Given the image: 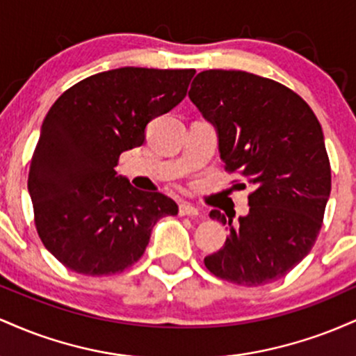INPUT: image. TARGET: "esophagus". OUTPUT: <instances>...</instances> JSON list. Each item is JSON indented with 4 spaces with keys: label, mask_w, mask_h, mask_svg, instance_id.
Instances as JSON below:
<instances>
[{
    "label": "esophagus",
    "mask_w": 356,
    "mask_h": 356,
    "mask_svg": "<svg viewBox=\"0 0 356 356\" xmlns=\"http://www.w3.org/2000/svg\"><path fill=\"white\" fill-rule=\"evenodd\" d=\"M179 214H181V216H191V218H197L201 212H199L197 207L192 206V204L182 202V204H179Z\"/></svg>",
    "instance_id": "esophagus-1"
}]
</instances>
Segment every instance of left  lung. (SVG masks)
Masks as SVG:
<instances>
[{
	"label": "left lung",
	"instance_id": "obj_1",
	"mask_svg": "<svg viewBox=\"0 0 356 356\" xmlns=\"http://www.w3.org/2000/svg\"><path fill=\"white\" fill-rule=\"evenodd\" d=\"M189 99L218 129L224 169L251 186L238 222L211 211L229 238L204 264L243 286L281 280L316 243L332 191L320 122L291 88L248 72H201Z\"/></svg>",
	"mask_w": 356,
	"mask_h": 356
}]
</instances>
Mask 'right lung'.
I'll use <instances>...</instances> for the list:
<instances>
[{"label":"right lung","instance_id":"add662e5","mask_svg":"<svg viewBox=\"0 0 356 356\" xmlns=\"http://www.w3.org/2000/svg\"><path fill=\"white\" fill-rule=\"evenodd\" d=\"M194 68L124 67L97 73L58 97L44 117L28 174L35 226L65 268L85 276L125 271L144 254L159 219L179 207L118 177L125 150L182 102Z\"/></svg>","mask_w":356,"mask_h":356}]
</instances>
